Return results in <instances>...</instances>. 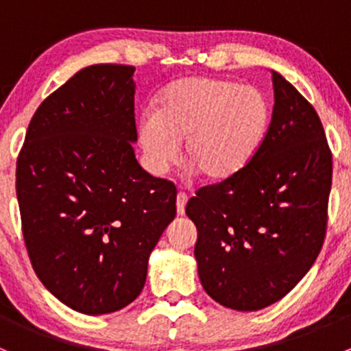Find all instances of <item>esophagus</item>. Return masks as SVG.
Masks as SVG:
<instances>
[{
  "instance_id": "obj_1",
  "label": "esophagus",
  "mask_w": 351,
  "mask_h": 351,
  "mask_svg": "<svg viewBox=\"0 0 351 351\" xmlns=\"http://www.w3.org/2000/svg\"><path fill=\"white\" fill-rule=\"evenodd\" d=\"M186 202H189V195L183 192H178V197H176V212H178V215L185 214Z\"/></svg>"
}]
</instances>
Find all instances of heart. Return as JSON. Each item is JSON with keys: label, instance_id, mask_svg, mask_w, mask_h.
Masks as SVG:
<instances>
[{"label": "heart", "instance_id": "obj_1", "mask_svg": "<svg viewBox=\"0 0 351 351\" xmlns=\"http://www.w3.org/2000/svg\"><path fill=\"white\" fill-rule=\"evenodd\" d=\"M271 107L254 88L222 77H180L166 84L154 112L137 123V141L154 175L183 161L208 183L241 175L263 147L270 132Z\"/></svg>", "mask_w": 351, "mask_h": 351}]
</instances>
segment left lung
Masks as SVG:
<instances>
[{
	"instance_id": "left-lung-1",
	"label": "left lung",
	"mask_w": 351,
	"mask_h": 351,
	"mask_svg": "<svg viewBox=\"0 0 351 351\" xmlns=\"http://www.w3.org/2000/svg\"><path fill=\"white\" fill-rule=\"evenodd\" d=\"M270 132L250 166L204 186L186 204L197 226L205 292L224 307L260 311L293 289L316 261L328 222L332 162L313 105L271 71Z\"/></svg>"
}]
</instances>
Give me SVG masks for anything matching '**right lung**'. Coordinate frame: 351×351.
<instances>
[{
	"mask_svg": "<svg viewBox=\"0 0 351 351\" xmlns=\"http://www.w3.org/2000/svg\"><path fill=\"white\" fill-rule=\"evenodd\" d=\"M136 67L95 64L49 95L16 161L23 239L45 289L77 313L129 306L176 215V189L137 162Z\"/></svg>",
	"mask_w": 351,
	"mask_h": 351,
	"instance_id": "add662e5",
	"label": "right lung"
}]
</instances>
